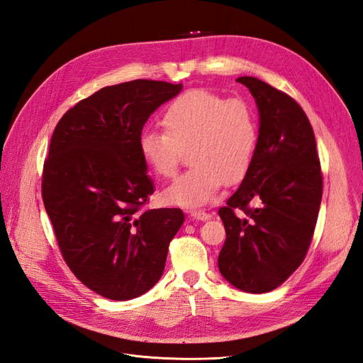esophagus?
Returning a JSON list of instances; mask_svg holds the SVG:
<instances>
[{
    "label": "esophagus",
    "instance_id": "obj_1",
    "mask_svg": "<svg viewBox=\"0 0 363 363\" xmlns=\"http://www.w3.org/2000/svg\"><path fill=\"white\" fill-rule=\"evenodd\" d=\"M191 218L192 219H199V221H207V219H211V213L203 212V211H192L191 212Z\"/></svg>",
    "mask_w": 363,
    "mask_h": 363
}]
</instances>
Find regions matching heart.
<instances>
[{"label": "heart", "mask_w": 363, "mask_h": 363, "mask_svg": "<svg viewBox=\"0 0 363 363\" xmlns=\"http://www.w3.org/2000/svg\"><path fill=\"white\" fill-rule=\"evenodd\" d=\"M164 131L145 130L139 151L160 179H172L183 152L191 150L192 169L164 191L163 200L184 208L213 201L224 184L242 182L257 147V123L242 101L207 91H189L175 98L162 116Z\"/></svg>", "instance_id": "obj_1"}]
</instances>
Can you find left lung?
I'll return each instance as SVG.
<instances>
[{
  "mask_svg": "<svg viewBox=\"0 0 363 363\" xmlns=\"http://www.w3.org/2000/svg\"><path fill=\"white\" fill-rule=\"evenodd\" d=\"M236 82L255 96L259 136L250 172L218 211L225 228L218 268L235 288L263 294L279 288L304 260L323 175L313 130L298 103L256 77ZM251 202L257 207L250 209ZM235 208H242L250 221L238 218Z\"/></svg>",
  "mask_w": 363,
  "mask_h": 363,
  "instance_id": "8db88e82",
  "label": "left lung"
}]
</instances>
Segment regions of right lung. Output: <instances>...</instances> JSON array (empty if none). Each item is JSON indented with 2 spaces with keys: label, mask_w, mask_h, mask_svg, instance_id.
Instances as JSON below:
<instances>
[{
  "label": "right lung",
  "mask_w": 363,
  "mask_h": 363,
  "mask_svg": "<svg viewBox=\"0 0 363 363\" xmlns=\"http://www.w3.org/2000/svg\"><path fill=\"white\" fill-rule=\"evenodd\" d=\"M183 84L133 80L106 86L62 116L43 164L42 196L57 244L84 286L125 301L160 280L184 213L142 211L155 183L139 151L151 113Z\"/></svg>",
  "instance_id": "right-lung-1"
}]
</instances>
